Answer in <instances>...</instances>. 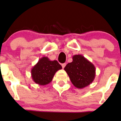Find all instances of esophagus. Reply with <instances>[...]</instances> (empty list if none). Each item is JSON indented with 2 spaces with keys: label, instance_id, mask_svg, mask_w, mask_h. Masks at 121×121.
I'll return each instance as SVG.
<instances>
[{
  "label": "esophagus",
  "instance_id": "esophagus-1",
  "mask_svg": "<svg viewBox=\"0 0 121 121\" xmlns=\"http://www.w3.org/2000/svg\"><path fill=\"white\" fill-rule=\"evenodd\" d=\"M66 65V63H64V64H61V66H62V67L63 69H64V68L65 67Z\"/></svg>",
  "mask_w": 121,
  "mask_h": 121
}]
</instances>
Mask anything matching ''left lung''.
I'll return each instance as SVG.
<instances>
[{"mask_svg":"<svg viewBox=\"0 0 121 121\" xmlns=\"http://www.w3.org/2000/svg\"><path fill=\"white\" fill-rule=\"evenodd\" d=\"M72 59V62L67 64L64 69L75 87L84 88L91 84L95 79V67L82 55H73Z\"/></svg>","mask_w":121,"mask_h":121,"instance_id":"obj_1","label":"left lung"}]
</instances>
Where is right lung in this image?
Wrapping results in <instances>:
<instances>
[{"label":"right lung","mask_w":121,"mask_h":121,"mask_svg":"<svg viewBox=\"0 0 121 121\" xmlns=\"http://www.w3.org/2000/svg\"><path fill=\"white\" fill-rule=\"evenodd\" d=\"M62 69L56 60L51 61L48 57H43L31 69L33 81L40 86H45L52 81L55 73Z\"/></svg>","instance_id":"obj_1"}]
</instances>
